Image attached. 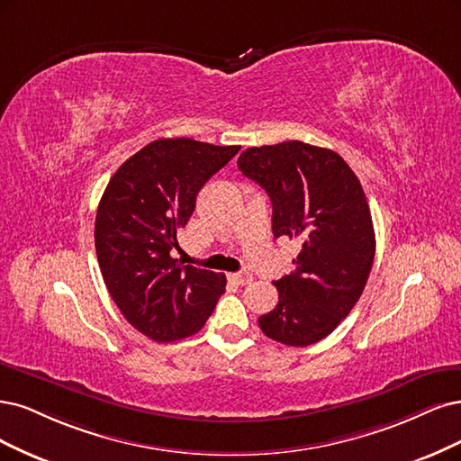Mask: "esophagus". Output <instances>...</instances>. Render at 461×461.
Segmentation results:
<instances>
[{"mask_svg":"<svg viewBox=\"0 0 461 461\" xmlns=\"http://www.w3.org/2000/svg\"><path fill=\"white\" fill-rule=\"evenodd\" d=\"M230 279L233 281V284L237 285H247L252 281V274L249 272H235V274H230Z\"/></svg>","mask_w":461,"mask_h":461,"instance_id":"34e87169","label":"esophagus"}]
</instances>
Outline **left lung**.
Wrapping results in <instances>:
<instances>
[{
  "label": "left lung",
  "instance_id": "1",
  "mask_svg": "<svg viewBox=\"0 0 461 461\" xmlns=\"http://www.w3.org/2000/svg\"><path fill=\"white\" fill-rule=\"evenodd\" d=\"M237 167L268 193L274 235L301 243L260 330L287 347L314 345L348 316L374 266L375 231L360 180L343 157L303 141L249 147Z\"/></svg>",
  "mask_w": 461,
  "mask_h": 461
}]
</instances>
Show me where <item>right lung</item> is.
I'll return each instance as SVG.
<instances>
[{
	"label": "right lung",
	"mask_w": 461,
	"mask_h": 461,
	"mask_svg": "<svg viewBox=\"0 0 461 461\" xmlns=\"http://www.w3.org/2000/svg\"><path fill=\"white\" fill-rule=\"evenodd\" d=\"M240 145L157 140L114 172L99 201L95 250L122 316L157 343L197 333L226 291V276L172 258L201 187Z\"/></svg>",
	"instance_id": "right-lung-1"
}]
</instances>
